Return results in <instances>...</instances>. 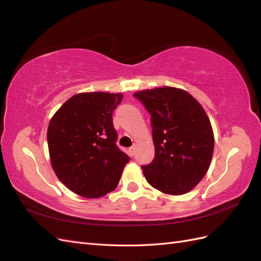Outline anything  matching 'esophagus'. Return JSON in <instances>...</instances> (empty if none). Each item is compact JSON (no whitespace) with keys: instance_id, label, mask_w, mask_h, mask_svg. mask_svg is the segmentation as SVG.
<instances>
[{"instance_id":"obj_1","label":"esophagus","mask_w":261,"mask_h":261,"mask_svg":"<svg viewBox=\"0 0 261 261\" xmlns=\"http://www.w3.org/2000/svg\"><path fill=\"white\" fill-rule=\"evenodd\" d=\"M136 149H137V146L136 145H133L130 148H129V153L130 155H134L136 153Z\"/></svg>"}]
</instances>
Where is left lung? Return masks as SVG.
I'll list each match as a JSON object with an SVG mask.
<instances>
[{
  "label": "left lung",
  "instance_id": "left-lung-1",
  "mask_svg": "<svg viewBox=\"0 0 261 261\" xmlns=\"http://www.w3.org/2000/svg\"><path fill=\"white\" fill-rule=\"evenodd\" d=\"M151 115L154 159L143 165L148 183L169 195H183L210 167L215 138L204 110L191 94L174 87L134 93Z\"/></svg>",
  "mask_w": 261,
  "mask_h": 261
}]
</instances>
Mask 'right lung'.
Segmentation results:
<instances>
[{"label": "right lung", "instance_id": "right-lung-1", "mask_svg": "<svg viewBox=\"0 0 261 261\" xmlns=\"http://www.w3.org/2000/svg\"><path fill=\"white\" fill-rule=\"evenodd\" d=\"M122 100V93H78L51 118L46 139L52 168L77 195L98 198L114 191L130 159L117 147L113 126Z\"/></svg>", "mask_w": 261, "mask_h": 261}]
</instances>
